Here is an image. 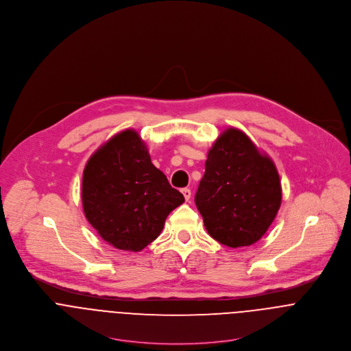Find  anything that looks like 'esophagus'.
<instances>
[{"label":"esophagus","instance_id":"1","mask_svg":"<svg viewBox=\"0 0 351 351\" xmlns=\"http://www.w3.org/2000/svg\"><path fill=\"white\" fill-rule=\"evenodd\" d=\"M181 192H182V195H184L185 200H191V196H192V192H191V189H188V188H184Z\"/></svg>","mask_w":351,"mask_h":351}]
</instances>
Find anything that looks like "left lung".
Listing matches in <instances>:
<instances>
[{
	"instance_id": "left-lung-1",
	"label": "left lung",
	"mask_w": 351,
	"mask_h": 351,
	"mask_svg": "<svg viewBox=\"0 0 351 351\" xmlns=\"http://www.w3.org/2000/svg\"><path fill=\"white\" fill-rule=\"evenodd\" d=\"M282 199L274 162L238 128H227L208 151L195 202L208 234L237 249L258 242Z\"/></svg>"
}]
</instances>
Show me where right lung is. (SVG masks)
Here are the masks:
<instances>
[{"instance_id":"obj_1","label":"right lung","mask_w":351,"mask_h":351,"mask_svg":"<svg viewBox=\"0 0 351 351\" xmlns=\"http://www.w3.org/2000/svg\"><path fill=\"white\" fill-rule=\"evenodd\" d=\"M185 201L134 130L104 143L88 160L82 206L101 238L119 250H143L163 230L169 213Z\"/></svg>"}]
</instances>
